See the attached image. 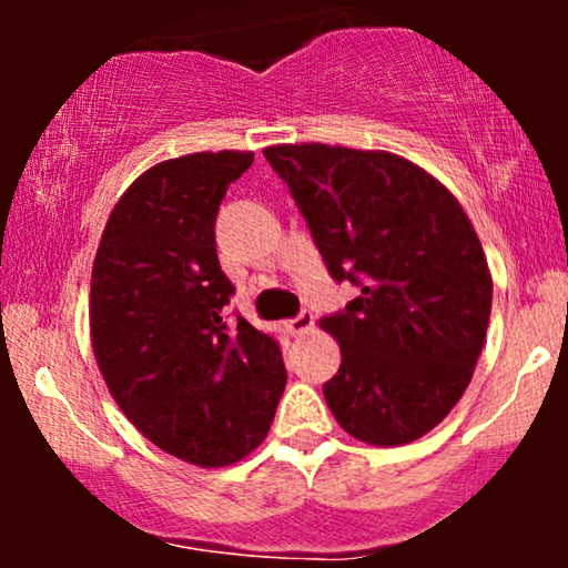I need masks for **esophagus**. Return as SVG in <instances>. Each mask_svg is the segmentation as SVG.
Masks as SVG:
<instances>
[{"label":"esophagus","mask_w":568,"mask_h":568,"mask_svg":"<svg viewBox=\"0 0 568 568\" xmlns=\"http://www.w3.org/2000/svg\"><path fill=\"white\" fill-rule=\"evenodd\" d=\"M312 325H315V315H312L310 310H302L296 317H291L288 321V331L293 336H298V334H304V331H310Z\"/></svg>","instance_id":"esophagus-1"}]
</instances>
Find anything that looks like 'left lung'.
<instances>
[{
    "mask_svg": "<svg viewBox=\"0 0 568 568\" xmlns=\"http://www.w3.org/2000/svg\"><path fill=\"white\" fill-rule=\"evenodd\" d=\"M264 158L288 184L328 275L357 298L321 317L342 347L323 384L352 438L400 446L456 406L491 315V275L470 219L440 181L389 152L302 143Z\"/></svg>",
    "mask_w": 568,
    "mask_h": 568,
    "instance_id": "1",
    "label": "left lung"
}]
</instances>
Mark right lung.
Listing matches in <instances>:
<instances>
[{
	"label": "right lung",
	"mask_w": 568,
	"mask_h": 568,
	"mask_svg": "<svg viewBox=\"0 0 568 568\" xmlns=\"http://www.w3.org/2000/svg\"><path fill=\"white\" fill-rule=\"evenodd\" d=\"M251 152L149 168L106 221L90 285V334L116 406L162 452L224 467L270 433L285 389L275 336L226 321L216 216Z\"/></svg>",
	"instance_id": "obj_1"
}]
</instances>
